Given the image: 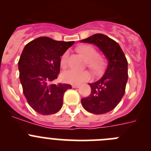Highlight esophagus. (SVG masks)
<instances>
[{
    "instance_id": "1",
    "label": "esophagus",
    "mask_w": 151,
    "mask_h": 151,
    "mask_svg": "<svg viewBox=\"0 0 151 151\" xmlns=\"http://www.w3.org/2000/svg\"><path fill=\"white\" fill-rule=\"evenodd\" d=\"M72 86H73V88H78L80 87L79 85H73Z\"/></svg>"
}]
</instances>
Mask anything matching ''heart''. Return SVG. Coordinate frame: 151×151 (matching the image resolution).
I'll return each mask as SVG.
<instances>
[{"label":"heart","mask_w":151,"mask_h":151,"mask_svg":"<svg viewBox=\"0 0 151 151\" xmlns=\"http://www.w3.org/2000/svg\"><path fill=\"white\" fill-rule=\"evenodd\" d=\"M78 51L87 60L88 66L91 68L94 71L100 72L104 66V62L101 58L98 57L97 50L91 46L84 45L80 47ZM69 53L66 51L61 57L60 65L62 67H65L67 65ZM62 79L64 82L70 84H80L83 82L88 81L91 78V74L88 71H78L76 69H69L65 70L62 73Z\"/></svg>","instance_id":"heart-1"}]
</instances>
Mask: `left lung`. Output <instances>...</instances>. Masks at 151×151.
<instances>
[{"mask_svg":"<svg viewBox=\"0 0 151 151\" xmlns=\"http://www.w3.org/2000/svg\"><path fill=\"white\" fill-rule=\"evenodd\" d=\"M81 42L94 44L107 60V66L102 78L90 83V95L82 98L85 110L94 114H104L113 110L125 94L128 81V62L116 41L103 34H95Z\"/></svg>","mask_w":151,"mask_h":151,"instance_id":"8db88e82","label":"left lung"}]
</instances>
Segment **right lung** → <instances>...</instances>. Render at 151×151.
Returning <instances> with one entry per match:
<instances>
[{"label":"right lung","instance_id":"add662e5","mask_svg":"<svg viewBox=\"0 0 151 151\" xmlns=\"http://www.w3.org/2000/svg\"><path fill=\"white\" fill-rule=\"evenodd\" d=\"M74 41H55L40 37L25 46L18 63L19 79L29 106L41 115L57 113L68 84L53 83L60 67V57Z\"/></svg>","mask_w":151,"mask_h":151}]
</instances>
